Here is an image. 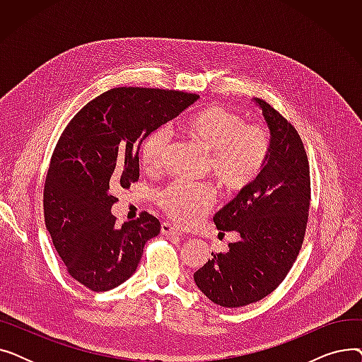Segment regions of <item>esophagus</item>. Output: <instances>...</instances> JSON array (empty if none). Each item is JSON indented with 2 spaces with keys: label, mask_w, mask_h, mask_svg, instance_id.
<instances>
[{
  "label": "esophagus",
  "mask_w": 362,
  "mask_h": 362,
  "mask_svg": "<svg viewBox=\"0 0 362 362\" xmlns=\"http://www.w3.org/2000/svg\"><path fill=\"white\" fill-rule=\"evenodd\" d=\"M161 233L165 235V236H179V235H182L173 224H170L167 221L161 223Z\"/></svg>",
  "instance_id": "34e87169"
}]
</instances>
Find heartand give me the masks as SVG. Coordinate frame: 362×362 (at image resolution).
<instances>
[{
	"label": "heart",
	"mask_w": 362,
	"mask_h": 362,
	"mask_svg": "<svg viewBox=\"0 0 362 362\" xmlns=\"http://www.w3.org/2000/svg\"><path fill=\"white\" fill-rule=\"evenodd\" d=\"M175 129L208 152L206 170L227 194L250 187L262 173L272 154L269 129L246 123L223 105H206L176 122ZM170 148L165 129L152 130L141 145V164L146 171L163 168ZM165 214L180 226L195 224L214 202V189L206 183L176 180L158 192Z\"/></svg>",
	"instance_id": "heart-1"
}]
</instances>
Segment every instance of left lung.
<instances>
[{"label":"left lung","mask_w":362,"mask_h":362,"mask_svg":"<svg viewBox=\"0 0 362 362\" xmlns=\"http://www.w3.org/2000/svg\"><path fill=\"white\" fill-rule=\"evenodd\" d=\"M272 135L259 177L214 216L221 235L238 232L223 254H211L194 274L214 303L238 308L270 295L284 280L305 236L311 199L310 165L296 129L269 103L255 98Z\"/></svg>","instance_id":"left-lung-1"}]
</instances>
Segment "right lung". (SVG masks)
I'll list each match as a JSON object with an SVG mask.
<instances>
[{
  "label": "right lung",
  "instance_id": "obj_1",
  "mask_svg": "<svg viewBox=\"0 0 362 362\" xmlns=\"http://www.w3.org/2000/svg\"><path fill=\"white\" fill-rule=\"evenodd\" d=\"M199 95L157 88H114L70 120L52 152L44 186V217L69 274L105 292L136 272L160 221L144 211L116 226L117 187L139 179V148L152 130L177 117Z\"/></svg>",
  "mask_w": 362,
  "mask_h": 362
}]
</instances>
